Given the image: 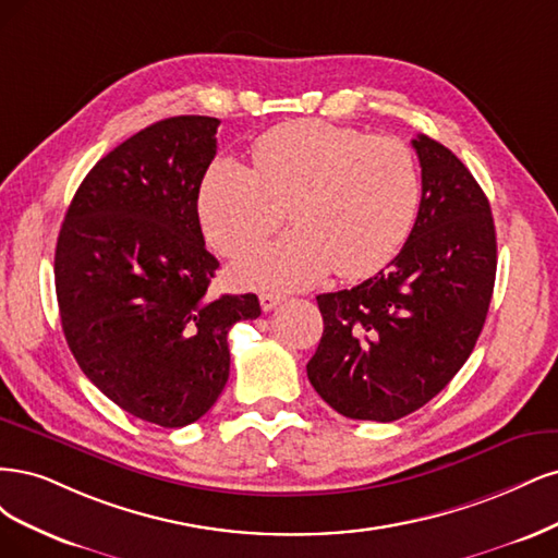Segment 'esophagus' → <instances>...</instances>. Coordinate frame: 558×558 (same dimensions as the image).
Here are the masks:
<instances>
[{"label": "esophagus", "mask_w": 558, "mask_h": 558, "mask_svg": "<svg viewBox=\"0 0 558 558\" xmlns=\"http://www.w3.org/2000/svg\"><path fill=\"white\" fill-rule=\"evenodd\" d=\"M282 299H284V296H280V294H259V303H262V311H264V313H268V311H274L278 303H282Z\"/></svg>", "instance_id": "esophagus-1"}]
</instances>
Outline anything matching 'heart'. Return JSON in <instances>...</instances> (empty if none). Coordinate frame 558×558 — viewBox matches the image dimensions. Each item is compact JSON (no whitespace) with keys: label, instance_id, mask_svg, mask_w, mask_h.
<instances>
[{"label":"heart","instance_id":"b5f03b06","mask_svg":"<svg viewBox=\"0 0 558 558\" xmlns=\"http://www.w3.org/2000/svg\"><path fill=\"white\" fill-rule=\"evenodd\" d=\"M422 202L420 167L393 136H366L325 120H294L253 143V169L213 161L199 190L210 243L231 257L294 231L233 264L243 284L301 290L333 271L359 280L380 271L408 241Z\"/></svg>","mask_w":558,"mask_h":558}]
</instances>
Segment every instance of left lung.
<instances>
[{"label":"left lung","mask_w":558,"mask_h":558,"mask_svg":"<svg viewBox=\"0 0 558 558\" xmlns=\"http://www.w3.org/2000/svg\"><path fill=\"white\" fill-rule=\"evenodd\" d=\"M422 202L401 253L352 290L319 294L325 333L308 380L350 420L393 422L436 397L471 356L496 280L489 199L442 143L412 138Z\"/></svg>","instance_id":"obj_1"}]
</instances>
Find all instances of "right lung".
Wrapping results in <instances>:
<instances>
[{
	"instance_id": "1",
	"label": "right lung",
	"mask_w": 558,
	"mask_h": 558,
	"mask_svg": "<svg viewBox=\"0 0 558 558\" xmlns=\"http://www.w3.org/2000/svg\"><path fill=\"white\" fill-rule=\"evenodd\" d=\"M218 118L159 120L85 175L56 247V292L71 354L130 415L181 428L229 377L227 333L262 315L255 294L213 296L218 268L199 225V187Z\"/></svg>"
}]
</instances>
